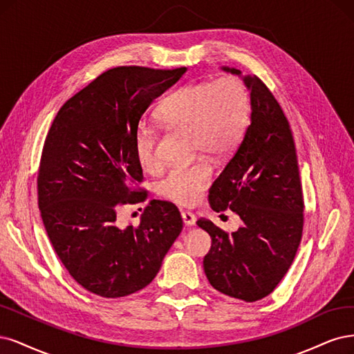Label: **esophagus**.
I'll use <instances>...</instances> for the list:
<instances>
[{"instance_id":"esophagus-1","label":"esophagus","mask_w":354,"mask_h":354,"mask_svg":"<svg viewBox=\"0 0 354 354\" xmlns=\"http://www.w3.org/2000/svg\"><path fill=\"white\" fill-rule=\"evenodd\" d=\"M182 221H184V223L187 226H194L197 222V218H196V214L191 212H182Z\"/></svg>"}]
</instances>
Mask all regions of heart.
<instances>
[{
    "label": "heart",
    "instance_id": "b5f03b06",
    "mask_svg": "<svg viewBox=\"0 0 354 354\" xmlns=\"http://www.w3.org/2000/svg\"><path fill=\"white\" fill-rule=\"evenodd\" d=\"M250 118V94L241 79L225 76L214 82L185 85L170 94L157 110L158 123L167 132L189 133L191 150L210 162L230 156L243 138ZM160 132L140 124L133 135V153L145 172L162 169ZM206 163L178 166L160 180L158 192L179 206L197 204L210 187Z\"/></svg>",
    "mask_w": 354,
    "mask_h": 354
}]
</instances>
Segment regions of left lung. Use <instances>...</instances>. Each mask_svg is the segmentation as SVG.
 <instances>
[{"label":"left lung","instance_id":"obj_1","mask_svg":"<svg viewBox=\"0 0 354 354\" xmlns=\"http://www.w3.org/2000/svg\"><path fill=\"white\" fill-rule=\"evenodd\" d=\"M241 76L238 69L222 67ZM252 116L209 191L214 212H235L243 226L227 234L207 219L212 247L203 266L214 290L244 301L266 297L288 272L303 234V192L290 123L257 76H244Z\"/></svg>","mask_w":354,"mask_h":354}]
</instances>
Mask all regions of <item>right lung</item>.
Returning a JSON list of instances; mask_svg holds the SVG:
<instances>
[{
	"instance_id": "obj_1",
	"label": "right lung",
	"mask_w": 354,
	"mask_h": 354,
	"mask_svg": "<svg viewBox=\"0 0 354 354\" xmlns=\"http://www.w3.org/2000/svg\"><path fill=\"white\" fill-rule=\"evenodd\" d=\"M187 67L120 66L67 100L45 138L38 206L54 252L71 277L101 297L118 299L150 283L182 231L175 204L151 200L138 226L120 227L119 209L142 203V167L133 135L151 102Z\"/></svg>"
}]
</instances>
